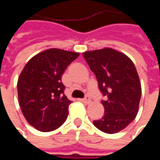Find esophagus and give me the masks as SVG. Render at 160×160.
<instances>
[{"label":"esophagus","mask_w":160,"mask_h":160,"mask_svg":"<svg viewBox=\"0 0 160 160\" xmlns=\"http://www.w3.org/2000/svg\"><path fill=\"white\" fill-rule=\"evenodd\" d=\"M81 101L83 102L84 104H89L91 102V98L89 96H86V97L84 98L83 99H81Z\"/></svg>","instance_id":"esophagus-1"}]
</instances>
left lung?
Here are the masks:
<instances>
[{"mask_svg": "<svg viewBox=\"0 0 160 160\" xmlns=\"http://www.w3.org/2000/svg\"><path fill=\"white\" fill-rule=\"evenodd\" d=\"M96 75L104 96L101 101L104 115L93 121L94 126L107 134H115L131 123L139 111L141 86L135 66L125 54L111 48L83 53Z\"/></svg>", "mask_w": 160, "mask_h": 160, "instance_id": "1", "label": "left lung"}]
</instances>
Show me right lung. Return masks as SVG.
<instances>
[{
	"label": "right lung",
	"instance_id": "1",
	"mask_svg": "<svg viewBox=\"0 0 160 160\" xmlns=\"http://www.w3.org/2000/svg\"><path fill=\"white\" fill-rule=\"evenodd\" d=\"M80 53L49 49L28 61L20 73L18 98L24 117L36 129L49 132L68 118L70 101L64 94L62 76Z\"/></svg>",
	"mask_w": 160,
	"mask_h": 160
}]
</instances>
